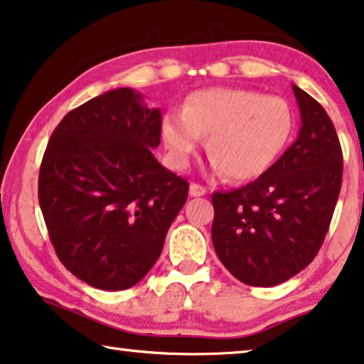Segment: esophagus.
Here are the masks:
<instances>
[{"mask_svg":"<svg viewBox=\"0 0 364 364\" xmlns=\"http://www.w3.org/2000/svg\"><path fill=\"white\" fill-rule=\"evenodd\" d=\"M207 193V189L204 186H200L198 183H191L189 184V196H193V198H200V196H204Z\"/></svg>","mask_w":364,"mask_h":364,"instance_id":"esophagus-1","label":"esophagus"}]
</instances>
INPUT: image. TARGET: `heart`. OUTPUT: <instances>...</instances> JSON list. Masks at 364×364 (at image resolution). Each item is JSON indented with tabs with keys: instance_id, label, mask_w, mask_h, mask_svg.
Masks as SVG:
<instances>
[{
	"instance_id": "b5f03b06",
	"label": "heart",
	"mask_w": 364,
	"mask_h": 364,
	"mask_svg": "<svg viewBox=\"0 0 364 364\" xmlns=\"http://www.w3.org/2000/svg\"><path fill=\"white\" fill-rule=\"evenodd\" d=\"M295 118L288 102L247 89L193 92L183 112L161 119V139L171 160L186 166L207 136L212 168L230 181H250L272 166L290 142Z\"/></svg>"
}]
</instances>
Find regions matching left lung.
<instances>
[{
    "instance_id": "left-lung-1",
    "label": "left lung",
    "mask_w": 364,
    "mask_h": 364,
    "mask_svg": "<svg viewBox=\"0 0 364 364\" xmlns=\"http://www.w3.org/2000/svg\"><path fill=\"white\" fill-rule=\"evenodd\" d=\"M291 87L301 114L296 141L257 180L212 194L217 256L251 287L284 284L311 264L342 188L343 155L331 118L309 94Z\"/></svg>"
}]
</instances>
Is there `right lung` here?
Instances as JSON below:
<instances>
[{
    "label": "right lung",
    "instance_id": "1",
    "mask_svg": "<svg viewBox=\"0 0 364 364\" xmlns=\"http://www.w3.org/2000/svg\"><path fill=\"white\" fill-rule=\"evenodd\" d=\"M161 113L129 87L69 112L51 134L38 203L63 265L100 290L141 282L188 199L189 184L155 160Z\"/></svg>",
    "mask_w": 364,
    "mask_h": 364
}]
</instances>
